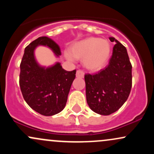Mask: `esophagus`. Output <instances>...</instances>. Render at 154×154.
<instances>
[{"mask_svg":"<svg viewBox=\"0 0 154 154\" xmlns=\"http://www.w3.org/2000/svg\"><path fill=\"white\" fill-rule=\"evenodd\" d=\"M84 75H85L84 72L80 69L77 70V73H76V77H78V78H83V77H84Z\"/></svg>","mask_w":154,"mask_h":154,"instance_id":"obj_1","label":"esophagus"}]
</instances>
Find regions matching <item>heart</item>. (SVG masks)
Listing matches in <instances>:
<instances>
[{"instance_id":"1","label":"heart","mask_w":154,"mask_h":154,"mask_svg":"<svg viewBox=\"0 0 154 154\" xmlns=\"http://www.w3.org/2000/svg\"><path fill=\"white\" fill-rule=\"evenodd\" d=\"M72 55L67 54L69 60L82 59L85 68L98 71L105 66L111 52V45L106 40L90 37L72 44L70 48Z\"/></svg>"}]
</instances>
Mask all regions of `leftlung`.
Returning a JSON list of instances; mask_svg holds the SVG:
<instances>
[{
  "instance_id": "8db88e82",
  "label": "left lung",
  "mask_w": 154,
  "mask_h": 154,
  "mask_svg": "<svg viewBox=\"0 0 154 154\" xmlns=\"http://www.w3.org/2000/svg\"><path fill=\"white\" fill-rule=\"evenodd\" d=\"M116 42L109 65L94 75H85L86 99L91 110L100 115L114 113L128 100L132 88V64L127 49Z\"/></svg>"
}]
</instances>
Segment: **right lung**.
Listing matches in <instances>:
<instances>
[{"mask_svg": "<svg viewBox=\"0 0 154 154\" xmlns=\"http://www.w3.org/2000/svg\"><path fill=\"white\" fill-rule=\"evenodd\" d=\"M46 45L57 56L59 46L47 37H40L25 48L20 63L19 86L23 98L33 110L44 116L61 112L66 106L76 69L68 72L60 63L44 68L35 61L34 51L38 45Z\"/></svg>", "mask_w": 154, "mask_h": 154, "instance_id": "right-lung-1", "label": "right lung"}]
</instances>
